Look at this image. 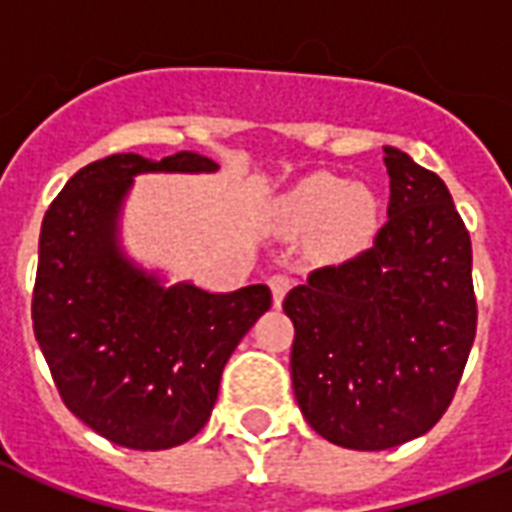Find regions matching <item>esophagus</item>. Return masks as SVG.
<instances>
[{"mask_svg": "<svg viewBox=\"0 0 512 512\" xmlns=\"http://www.w3.org/2000/svg\"><path fill=\"white\" fill-rule=\"evenodd\" d=\"M268 287H271L273 292V303L281 305L284 303V295H287L289 287H292V279H289L287 273H273L271 279H268Z\"/></svg>", "mask_w": 512, "mask_h": 512, "instance_id": "esophagus-1", "label": "esophagus"}]
</instances>
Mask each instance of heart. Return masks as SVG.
I'll return each instance as SVG.
<instances>
[{
  "instance_id": "b5f03b06",
  "label": "heart",
  "mask_w": 512,
  "mask_h": 512,
  "mask_svg": "<svg viewBox=\"0 0 512 512\" xmlns=\"http://www.w3.org/2000/svg\"><path fill=\"white\" fill-rule=\"evenodd\" d=\"M372 193L358 185L342 183L340 177L319 172L300 180L281 196L276 215L289 231H316V247L324 255H348L369 239L374 228Z\"/></svg>"
}]
</instances>
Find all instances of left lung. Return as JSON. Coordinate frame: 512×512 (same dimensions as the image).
I'll use <instances>...</instances> for the list:
<instances>
[{
    "mask_svg": "<svg viewBox=\"0 0 512 512\" xmlns=\"http://www.w3.org/2000/svg\"><path fill=\"white\" fill-rule=\"evenodd\" d=\"M388 220L374 244L284 297L292 388L319 436L380 452L428 433L476 340L473 249L436 172L385 148Z\"/></svg>",
    "mask_w": 512,
    "mask_h": 512,
    "instance_id": "1",
    "label": "left lung"
}]
</instances>
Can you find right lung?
Segmentation results:
<instances>
[{
    "mask_svg": "<svg viewBox=\"0 0 512 512\" xmlns=\"http://www.w3.org/2000/svg\"><path fill=\"white\" fill-rule=\"evenodd\" d=\"M196 151L151 162L114 154L76 172L39 233L31 319L63 404L108 441L140 452L185 444L207 425L220 374L271 308L265 284L212 295L162 287L116 241L140 172H215Z\"/></svg>",
    "mask_w": 512,
    "mask_h": 512,
    "instance_id": "add662e5",
    "label": "right lung"
}]
</instances>
